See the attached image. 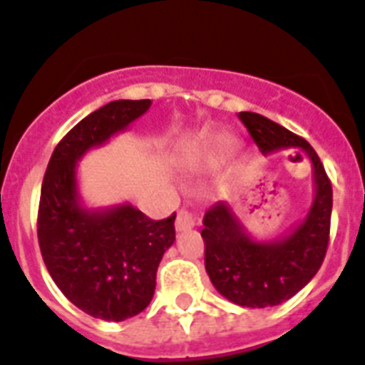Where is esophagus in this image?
<instances>
[{
    "instance_id": "esophagus-1",
    "label": "esophagus",
    "mask_w": 365,
    "mask_h": 365,
    "mask_svg": "<svg viewBox=\"0 0 365 365\" xmlns=\"http://www.w3.org/2000/svg\"><path fill=\"white\" fill-rule=\"evenodd\" d=\"M197 223V219L192 213H189L187 210H182V212H178V217H176V230L178 232H185V230L192 229Z\"/></svg>"
}]
</instances>
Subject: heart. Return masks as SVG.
<instances>
[{
	"mask_svg": "<svg viewBox=\"0 0 365 365\" xmlns=\"http://www.w3.org/2000/svg\"><path fill=\"white\" fill-rule=\"evenodd\" d=\"M240 152V142L236 138H230V136H223L219 138L212 148V157L215 161H225V159H230L236 153Z\"/></svg>",
	"mask_w": 365,
	"mask_h": 365,
	"instance_id": "1",
	"label": "heart"
}]
</instances>
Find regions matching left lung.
<instances>
[{"instance_id":"1","label":"left lung","mask_w":365,"mask_h":365,"mask_svg":"<svg viewBox=\"0 0 365 365\" xmlns=\"http://www.w3.org/2000/svg\"><path fill=\"white\" fill-rule=\"evenodd\" d=\"M247 131L264 155L298 148L313 173V200L298 223L279 238H257L230 202L204 213V262L212 285L242 307H272L302 290L321 268L328 247L331 185L321 159L304 138L255 112H240Z\"/></svg>"}]
</instances>
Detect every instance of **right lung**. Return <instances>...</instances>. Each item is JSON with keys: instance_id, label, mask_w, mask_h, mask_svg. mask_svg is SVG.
<instances>
[{"instance_id": "obj_1", "label": "right lung", "mask_w": 365, "mask_h": 365, "mask_svg": "<svg viewBox=\"0 0 365 365\" xmlns=\"http://www.w3.org/2000/svg\"><path fill=\"white\" fill-rule=\"evenodd\" d=\"M152 101H112L78 121L50 157L38 204V245L59 290L88 315L125 321L150 306L174 219L153 221L133 204L91 208L78 185V161L127 131Z\"/></svg>"}]
</instances>
